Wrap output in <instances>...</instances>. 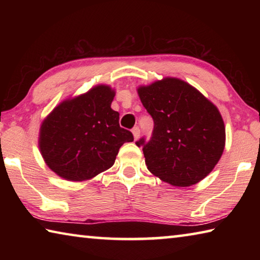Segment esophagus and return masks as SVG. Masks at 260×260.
Here are the masks:
<instances>
[{
	"mask_svg": "<svg viewBox=\"0 0 260 260\" xmlns=\"http://www.w3.org/2000/svg\"><path fill=\"white\" fill-rule=\"evenodd\" d=\"M132 133H133L134 140H138L139 136H140V128H139V127H134V128L132 129Z\"/></svg>",
	"mask_w": 260,
	"mask_h": 260,
	"instance_id": "obj_1",
	"label": "esophagus"
}]
</instances>
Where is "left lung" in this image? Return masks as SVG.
Listing matches in <instances>:
<instances>
[{
	"instance_id": "obj_1",
	"label": "left lung",
	"mask_w": 260,
	"mask_h": 260,
	"mask_svg": "<svg viewBox=\"0 0 260 260\" xmlns=\"http://www.w3.org/2000/svg\"><path fill=\"white\" fill-rule=\"evenodd\" d=\"M153 119L152 138L143 146L148 170L175 187H189L209 175L225 149L226 129L218 108L195 87L166 77L138 88Z\"/></svg>"
}]
</instances>
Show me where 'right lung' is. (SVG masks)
<instances>
[{"label":"right lung","instance_id":"right-lung-1","mask_svg":"<svg viewBox=\"0 0 260 260\" xmlns=\"http://www.w3.org/2000/svg\"><path fill=\"white\" fill-rule=\"evenodd\" d=\"M116 91L94 86L64 100L42 121L39 149L48 167L68 181H86L114 164L120 147L134 140L111 109Z\"/></svg>","mask_w":260,"mask_h":260}]
</instances>
